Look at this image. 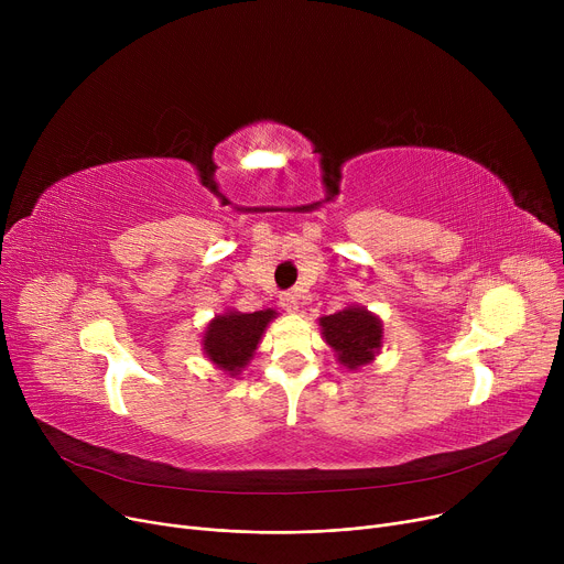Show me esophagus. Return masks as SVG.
<instances>
[{"instance_id": "obj_1", "label": "esophagus", "mask_w": 564, "mask_h": 564, "mask_svg": "<svg viewBox=\"0 0 564 564\" xmlns=\"http://www.w3.org/2000/svg\"><path fill=\"white\" fill-rule=\"evenodd\" d=\"M279 302H281L283 311H288V313H294V311L300 308V294L294 292V290H288V292H283V294H281Z\"/></svg>"}]
</instances>
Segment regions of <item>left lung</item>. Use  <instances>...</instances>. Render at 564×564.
<instances>
[{"instance_id": "left-lung-1", "label": "left lung", "mask_w": 564, "mask_h": 564, "mask_svg": "<svg viewBox=\"0 0 564 564\" xmlns=\"http://www.w3.org/2000/svg\"><path fill=\"white\" fill-rule=\"evenodd\" d=\"M324 340L338 354V361L347 368H359L375 359L381 347V324L366 308L349 306L340 313L319 319Z\"/></svg>"}]
</instances>
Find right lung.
I'll return each instance as SVG.
<instances>
[{
    "instance_id": "obj_1",
    "label": "right lung",
    "mask_w": 564,
    "mask_h": 564,
    "mask_svg": "<svg viewBox=\"0 0 564 564\" xmlns=\"http://www.w3.org/2000/svg\"><path fill=\"white\" fill-rule=\"evenodd\" d=\"M274 315L276 313L270 308L217 315L203 336V349L221 370L240 372L253 357L258 340Z\"/></svg>"
}]
</instances>
